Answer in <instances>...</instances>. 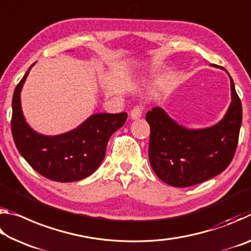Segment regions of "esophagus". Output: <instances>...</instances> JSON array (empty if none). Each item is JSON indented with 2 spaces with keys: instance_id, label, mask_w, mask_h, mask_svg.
<instances>
[{
  "instance_id": "1",
  "label": "esophagus",
  "mask_w": 251,
  "mask_h": 251,
  "mask_svg": "<svg viewBox=\"0 0 251 251\" xmlns=\"http://www.w3.org/2000/svg\"><path fill=\"white\" fill-rule=\"evenodd\" d=\"M144 112L143 106H135V107L130 110V117L131 120H138L139 117H142Z\"/></svg>"
}]
</instances>
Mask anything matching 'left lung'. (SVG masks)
<instances>
[{
  "mask_svg": "<svg viewBox=\"0 0 251 251\" xmlns=\"http://www.w3.org/2000/svg\"><path fill=\"white\" fill-rule=\"evenodd\" d=\"M229 78L230 106L223 120L208 128L187 129L160 107L147 112L146 121L151 126L148 157L152 171L164 182L174 187L196 185L219 175L231 163L243 107L230 75Z\"/></svg>",
  "mask_w": 251,
  "mask_h": 251,
  "instance_id": "left-lung-1",
  "label": "left lung"
}]
</instances>
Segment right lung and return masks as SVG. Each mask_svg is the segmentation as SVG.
<instances>
[{
  "mask_svg": "<svg viewBox=\"0 0 251 251\" xmlns=\"http://www.w3.org/2000/svg\"><path fill=\"white\" fill-rule=\"evenodd\" d=\"M31 67L16 85L12 100L11 128L16 148L32 168L50 180L71 182L92 175L104 159L109 137L125 124L127 114H95L77 128L57 136L36 133L24 120L20 97Z\"/></svg>",
  "mask_w": 251,
  "mask_h": 251,
  "instance_id": "obj_1",
  "label": "right lung"
}]
</instances>
